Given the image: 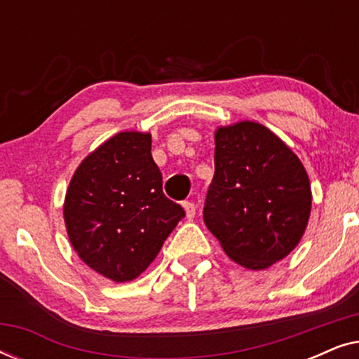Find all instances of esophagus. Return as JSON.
<instances>
[{
  "mask_svg": "<svg viewBox=\"0 0 359 359\" xmlns=\"http://www.w3.org/2000/svg\"><path fill=\"white\" fill-rule=\"evenodd\" d=\"M183 209L186 212V219H193L196 215V205L193 203H183Z\"/></svg>",
  "mask_w": 359,
  "mask_h": 359,
  "instance_id": "esophagus-1",
  "label": "esophagus"
}]
</instances>
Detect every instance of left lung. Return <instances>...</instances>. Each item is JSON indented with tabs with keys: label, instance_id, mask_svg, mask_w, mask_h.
Wrapping results in <instances>:
<instances>
[{
	"label": "left lung",
	"instance_id": "1",
	"mask_svg": "<svg viewBox=\"0 0 359 359\" xmlns=\"http://www.w3.org/2000/svg\"><path fill=\"white\" fill-rule=\"evenodd\" d=\"M214 178L204 222L225 255L259 271L286 258L301 242L312 209L302 161L255 121L217 127Z\"/></svg>",
	"mask_w": 359,
	"mask_h": 359
}]
</instances>
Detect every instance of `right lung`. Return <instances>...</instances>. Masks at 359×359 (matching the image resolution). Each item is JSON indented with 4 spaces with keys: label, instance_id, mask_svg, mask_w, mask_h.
I'll use <instances>...</instances> for the list:
<instances>
[{
    "label": "right lung",
    "instance_id": "add662e5",
    "mask_svg": "<svg viewBox=\"0 0 359 359\" xmlns=\"http://www.w3.org/2000/svg\"><path fill=\"white\" fill-rule=\"evenodd\" d=\"M183 217L161 189L151 135L139 130L119 132L86 155L63 203L73 250L114 283L140 276Z\"/></svg>",
    "mask_w": 359,
    "mask_h": 359
}]
</instances>
